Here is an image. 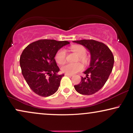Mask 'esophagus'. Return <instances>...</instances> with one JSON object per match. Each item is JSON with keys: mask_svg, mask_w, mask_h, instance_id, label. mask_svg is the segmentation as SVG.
I'll list each match as a JSON object with an SVG mask.
<instances>
[{"mask_svg": "<svg viewBox=\"0 0 133 133\" xmlns=\"http://www.w3.org/2000/svg\"><path fill=\"white\" fill-rule=\"evenodd\" d=\"M65 75L66 76H69V77H72V76H73V75H72V74H68V73H65Z\"/></svg>", "mask_w": 133, "mask_h": 133, "instance_id": "esophagus-1", "label": "esophagus"}]
</instances>
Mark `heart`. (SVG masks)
<instances>
[{"label":"heart","instance_id":"heart-1","mask_svg":"<svg viewBox=\"0 0 133 133\" xmlns=\"http://www.w3.org/2000/svg\"><path fill=\"white\" fill-rule=\"evenodd\" d=\"M71 50L79 56V60L83 63L87 62V49L82 45H74L71 47ZM66 52L63 49L61 48L57 51L55 56V60L58 63H62L65 61ZM83 66L81 63H65L61 65L62 71L65 73L72 74L82 70Z\"/></svg>","mask_w":133,"mask_h":133}]
</instances>
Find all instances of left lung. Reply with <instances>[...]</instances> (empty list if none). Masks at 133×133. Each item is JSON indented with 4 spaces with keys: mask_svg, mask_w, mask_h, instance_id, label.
Returning <instances> with one entry per match:
<instances>
[{
    "mask_svg": "<svg viewBox=\"0 0 133 133\" xmlns=\"http://www.w3.org/2000/svg\"><path fill=\"white\" fill-rule=\"evenodd\" d=\"M73 42L82 45L91 54L90 66L83 72L86 77H82L81 82L74 85V88L83 95H91L101 90L108 80L113 68V54L106 45L95 40Z\"/></svg>",
    "mask_w": 133,
    "mask_h": 133,
    "instance_id": "obj_1",
    "label": "left lung"
}]
</instances>
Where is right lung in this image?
Returning <instances> with one entry per match:
<instances>
[{
  "mask_svg": "<svg viewBox=\"0 0 133 133\" xmlns=\"http://www.w3.org/2000/svg\"><path fill=\"white\" fill-rule=\"evenodd\" d=\"M70 42L41 39L28 45L20 57L22 73L32 91L42 97H48L57 91L64 74L58 75L56 52Z\"/></svg>",
  "mask_w": 133,
  "mask_h": 133,
  "instance_id": "1",
  "label": "right lung"
}]
</instances>
